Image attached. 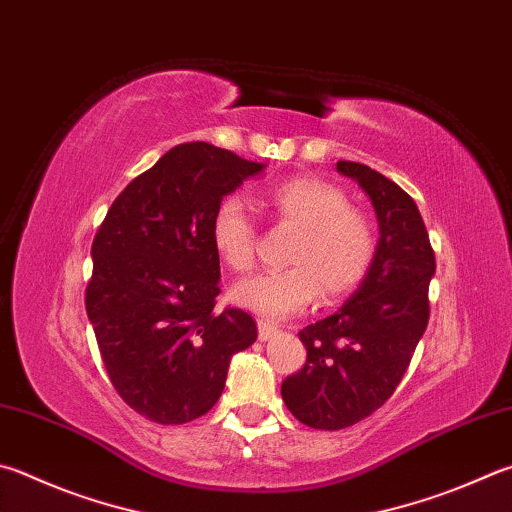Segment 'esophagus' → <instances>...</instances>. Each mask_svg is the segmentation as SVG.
<instances>
[{
    "mask_svg": "<svg viewBox=\"0 0 512 512\" xmlns=\"http://www.w3.org/2000/svg\"><path fill=\"white\" fill-rule=\"evenodd\" d=\"M257 331H259V340L266 342V340H271V338L275 336V333L280 331V329H277L275 324H271V322H266V320H259V322H257Z\"/></svg>",
    "mask_w": 512,
    "mask_h": 512,
    "instance_id": "obj_1",
    "label": "esophagus"
}]
</instances>
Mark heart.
Returning <instances> with one entry per match:
<instances>
[{"instance_id":"b5f03b06","label":"heart","mask_w":512,"mask_h":512,"mask_svg":"<svg viewBox=\"0 0 512 512\" xmlns=\"http://www.w3.org/2000/svg\"><path fill=\"white\" fill-rule=\"evenodd\" d=\"M277 226L293 230L286 264L293 268L262 273L232 288V302L282 320L300 313L322 295L324 302L351 293L369 273L376 257V228L351 208L349 194L336 183L297 176L268 192ZM210 241L230 271L248 273L255 266V228L237 197H226L212 212Z\"/></svg>"}]
</instances>
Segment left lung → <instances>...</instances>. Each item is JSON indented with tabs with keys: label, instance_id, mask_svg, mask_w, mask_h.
I'll use <instances>...</instances> for the list:
<instances>
[{
	"label": "left lung",
	"instance_id": "1",
	"mask_svg": "<svg viewBox=\"0 0 512 512\" xmlns=\"http://www.w3.org/2000/svg\"><path fill=\"white\" fill-rule=\"evenodd\" d=\"M358 181L378 219L376 257L340 309L300 331L306 362L282 383L297 421L342 430L374 414L401 383L430 320L434 250L414 199L371 167L338 161Z\"/></svg>",
	"mask_w": 512,
	"mask_h": 512
}]
</instances>
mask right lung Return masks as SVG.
Returning a JSON list of instances; mask_svg holds the SVG:
<instances>
[{
    "mask_svg": "<svg viewBox=\"0 0 512 512\" xmlns=\"http://www.w3.org/2000/svg\"><path fill=\"white\" fill-rule=\"evenodd\" d=\"M262 170L210 143L176 145L118 194L96 232L89 322L111 385L154 423L210 412L230 358L257 340L248 313L215 311L221 271L210 219Z\"/></svg>",
    "mask_w": 512,
    "mask_h": 512,
    "instance_id": "obj_1",
    "label": "right lung"
}]
</instances>
